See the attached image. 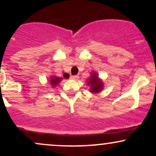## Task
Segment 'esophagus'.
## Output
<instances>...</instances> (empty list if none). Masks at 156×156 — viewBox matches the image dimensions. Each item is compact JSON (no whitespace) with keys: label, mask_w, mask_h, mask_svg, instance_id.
Listing matches in <instances>:
<instances>
[{"label":"esophagus","mask_w":156,"mask_h":156,"mask_svg":"<svg viewBox=\"0 0 156 156\" xmlns=\"http://www.w3.org/2000/svg\"><path fill=\"white\" fill-rule=\"evenodd\" d=\"M70 78L73 80H77L78 78V76H77V75H75V76H71Z\"/></svg>","instance_id":"esophagus-1"}]
</instances>
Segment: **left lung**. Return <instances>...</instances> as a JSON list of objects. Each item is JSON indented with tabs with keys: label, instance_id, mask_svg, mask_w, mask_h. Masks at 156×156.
Wrapping results in <instances>:
<instances>
[{
	"label": "left lung",
	"instance_id": "8db88e82",
	"mask_svg": "<svg viewBox=\"0 0 156 156\" xmlns=\"http://www.w3.org/2000/svg\"><path fill=\"white\" fill-rule=\"evenodd\" d=\"M87 83L90 86V92L94 94L100 92L103 88V83L99 79L95 72L91 73L90 78L87 80Z\"/></svg>",
	"mask_w": 156,
	"mask_h": 156
}]
</instances>
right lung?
<instances>
[{
    "label": "right lung",
    "instance_id": "1",
    "mask_svg": "<svg viewBox=\"0 0 156 156\" xmlns=\"http://www.w3.org/2000/svg\"><path fill=\"white\" fill-rule=\"evenodd\" d=\"M62 80V78H59V77L52 76L51 78V84L52 85V87H54L55 86L58 85Z\"/></svg>",
    "mask_w": 156,
    "mask_h": 156
}]
</instances>
